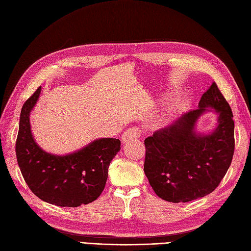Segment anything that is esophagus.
I'll list each match as a JSON object with an SVG mask.
<instances>
[{
    "mask_svg": "<svg viewBox=\"0 0 251 251\" xmlns=\"http://www.w3.org/2000/svg\"><path fill=\"white\" fill-rule=\"evenodd\" d=\"M140 137V130L138 127H130L123 135V142H128Z\"/></svg>",
    "mask_w": 251,
    "mask_h": 251,
    "instance_id": "1",
    "label": "esophagus"
}]
</instances>
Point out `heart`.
I'll list each match as a JSON object with an SVG mask.
<instances>
[{"instance_id":"b5f03b06","label":"heart","mask_w":251,"mask_h":251,"mask_svg":"<svg viewBox=\"0 0 251 251\" xmlns=\"http://www.w3.org/2000/svg\"><path fill=\"white\" fill-rule=\"evenodd\" d=\"M174 110H175V109H174L173 107H170V108L168 109V112H166V114L164 115V117H165V118H169V117L171 116V113H172Z\"/></svg>"}]
</instances>
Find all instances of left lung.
<instances>
[{
  "label": "left lung",
  "instance_id": "1",
  "mask_svg": "<svg viewBox=\"0 0 251 251\" xmlns=\"http://www.w3.org/2000/svg\"><path fill=\"white\" fill-rule=\"evenodd\" d=\"M209 108L218 115L216 127L207 134L196 132V121ZM144 144V174L159 198L189 202L214 192L234 151L233 115L216 82L202 95L198 109L182 114Z\"/></svg>",
  "mask_w": 251,
  "mask_h": 251
}]
</instances>
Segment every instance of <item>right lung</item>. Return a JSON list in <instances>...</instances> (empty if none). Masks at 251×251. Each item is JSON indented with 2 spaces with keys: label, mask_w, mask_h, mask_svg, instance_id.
Masks as SVG:
<instances>
[{
  "label": "right lung",
  "mask_w": 251,
  "mask_h": 251,
  "mask_svg": "<svg viewBox=\"0 0 251 251\" xmlns=\"http://www.w3.org/2000/svg\"><path fill=\"white\" fill-rule=\"evenodd\" d=\"M40 94L41 87L21 111L16 153L23 177L36 197L57 206L77 207L95 201L103 191L120 140L100 138L71 154L47 153L37 146L30 126V113Z\"/></svg>",
  "instance_id": "right-lung-1"
}]
</instances>
